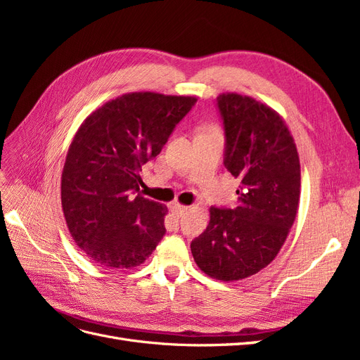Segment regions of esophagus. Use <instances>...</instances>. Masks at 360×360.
I'll return each mask as SVG.
<instances>
[{"instance_id":"esophagus-1","label":"esophagus","mask_w":360,"mask_h":360,"mask_svg":"<svg viewBox=\"0 0 360 360\" xmlns=\"http://www.w3.org/2000/svg\"><path fill=\"white\" fill-rule=\"evenodd\" d=\"M171 209H172V212H174V213H176L177 216H183L184 213H186V212H188V207H184V205H180V204H174V205L171 207Z\"/></svg>"}]
</instances>
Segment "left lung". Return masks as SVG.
I'll return each instance as SVG.
<instances>
[{"instance_id":"1","label":"left lung","mask_w":360,"mask_h":360,"mask_svg":"<svg viewBox=\"0 0 360 360\" xmlns=\"http://www.w3.org/2000/svg\"><path fill=\"white\" fill-rule=\"evenodd\" d=\"M216 101L226 138L224 165L240 180V205L212 207L210 222L191 250L205 275L230 282L258 274L284 245L299 209L300 162L275 110L237 93Z\"/></svg>"}]
</instances>
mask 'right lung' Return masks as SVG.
Listing matches in <instances>:
<instances>
[{
  "label": "right lung",
  "mask_w": 360,
  "mask_h": 360,
  "mask_svg": "<svg viewBox=\"0 0 360 360\" xmlns=\"http://www.w3.org/2000/svg\"><path fill=\"white\" fill-rule=\"evenodd\" d=\"M192 96H118L84 120L61 176L68 228L86 257L106 269L143 264L165 234L167 205L144 198L139 171L156 158Z\"/></svg>",
  "instance_id": "obj_1"
}]
</instances>
